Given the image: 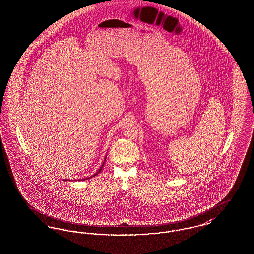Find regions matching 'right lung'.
<instances>
[{"label": "right lung", "mask_w": 254, "mask_h": 254, "mask_svg": "<svg viewBox=\"0 0 254 254\" xmlns=\"http://www.w3.org/2000/svg\"><path fill=\"white\" fill-rule=\"evenodd\" d=\"M105 158H106V154H105V160H104V163H103V165H102V166H101V168H100V169H99V171H98V172H97V173H96V174H95V175H93V177H95V176H97V175H98V174H99V173H100V172H101V171H102V169H103V167H104V165H105ZM91 178H92V176H91V177H90V178H86V179H84V180H85V179H91ZM64 180H66V179H64ZM67 180H69V179H67ZM79 180H80V179H79Z\"/></svg>", "instance_id": "obj_1"}]
</instances>
